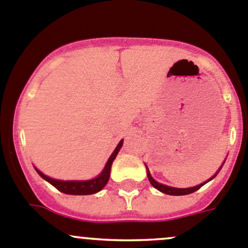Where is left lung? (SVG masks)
Here are the masks:
<instances>
[{
  "mask_svg": "<svg viewBox=\"0 0 248 248\" xmlns=\"http://www.w3.org/2000/svg\"><path fill=\"white\" fill-rule=\"evenodd\" d=\"M224 162H226V161H224ZM224 162H223V163H222V166L219 167L218 170L216 171V174L212 175V176L210 177L209 180H206V181H205V182H202V184H201V185H197V186H194V187H188V188H176V187H171V186H167V185H163V184H159V182H157L156 180H155L154 177L151 176V174H150V170H149V168H147L146 164H145V167H146L147 179H149L150 184H151L152 186L155 187V188L158 189V191L162 192V193L169 194V196H186V194H191V193H193V192L198 191V189L201 188L202 186H204V185L206 184V182L211 181V180L214 179V177L216 176L217 174H218V171L221 170L222 167H223V164H224Z\"/></svg>",
  "mask_w": 248,
  "mask_h": 248,
  "instance_id": "1",
  "label": "left lung"
}]
</instances>
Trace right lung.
I'll use <instances>...</instances> for the list:
<instances>
[{
    "instance_id": "obj_1",
    "label": "right lung",
    "mask_w": 248,
    "mask_h": 248,
    "mask_svg": "<svg viewBox=\"0 0 248 248\" xmlns=\"http://www.w3.org/2000/svg\"><path fill=\"white\" fill-rule=\"evenodd\" d=\"M122 144H124V139L120 140L117 146L115 147L114 152H112L111 156H110L108 161H107L106 167H104L103 170L101 171V174L97 175L96 177H93V179L91 180H67V181H64V180L52 179V177L43 174V172L38 170L37 168L34 169H36V171L38 172L46 181L51 184L55 188H57L60 192H62V193L72 194V196H87V194H94L97 193V192L102 191V189L104 188V186L108 184L111 164L112 162H114V159L116 158L120 149L122 147Z\"/></svg>"
}]
</instances>
